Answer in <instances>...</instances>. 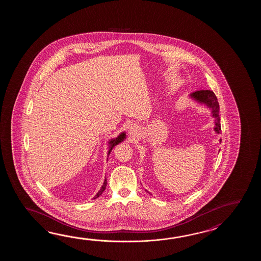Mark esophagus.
I'll use <instances>...</instances> for the list:
<instances>
[{
  "label": "esophagus",
  "instance_id": "34e87169",
  "mask_svg": "<svg viewBox=\"0 0 261 261\" xmlns=\"http://www.w3.org/2000/svg\"><path fill=\"white\" fill-rule=\"evenodd\" d=\"M129 134L132 135V136H135L137 133H138V128L137 127H135V126H132L130 128H129Z\"/></svg>",
  "mask_w": 261,
  "mask_h": 261
}]
</instances>
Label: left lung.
Wrapping results in <instances>:
<instances>
[{
	"instance_id": "8db88e82",
	"label": "left lung",
	"mask_w": 261,
	"mask_h": 261,
	"mask_svg": "<svg viewBox=\"0 0 261 261\" xmlns=\"http://www.w3.org/2000/svg\"><path fill=\"white\" fill-rule=\"evenodd\" d=\"M190 98L193 100L205 105L212 111V117L215 118V132L219 134L221 133L220 117H219V103L217 101L216 94L212 90H199L190 94ZM221 142V140H220Z\"/></svg>"
}]
</instances>
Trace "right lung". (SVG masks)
Instances as JSON below:
<instances>
[{
    "instance_id": "obj_1",
    "label": "right lung",
    "mask_w": 261,
    "mask_h": 261,
    "mask_svg": "<svg viewBox=\"0 0 261 261\" xmlns=\"http://www.w3.org/2000/svg\"><path fill=\"white\" fill-rule=\"evenodd\" d=\"M125 138H126V133H120L118 136H117V138L115 139H112V140H110L109 141V151H108V155L111 153L112 149L114 148V146H116L117 144H119V143H121V142H123L124 140H125ZM106 185H107V181H106V180H105V182H103V185L101 186V188H100V191L97 193V194L95 195L94 198L93 199H97L100 195H101V193L105 191V189H106Z\"/></svg>"
}]
</instances>
